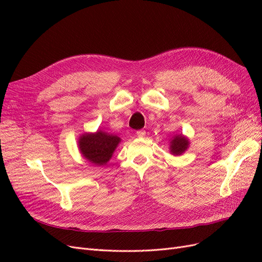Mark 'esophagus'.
<instances>
[{
    "mask_svg": "<svg viewBox=\"0 0 262 262\" xmlns=\"http://www.w3.org/2000/svg\"><path fill=\"white\" fill-rule=\"evenodd\" d=\"M145 134H146L145 130H139V131L137 132V136H138L139 138H144Z\"/></svg>",
    "mask_w": 262,
    "mask_h": 262,
    "instance_id": "34e87169",
    "label": "esophagus"
}]
</instances>
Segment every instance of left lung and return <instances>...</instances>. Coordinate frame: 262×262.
Returning <instances> with one entry per match:
<instances>
[{
	"mask_svg": "<svg viewBox=\"0 0 262 262\" xmlns=\"http://www.w3.org/2000/svg\"><path fill=\"white\" fill-rule=\"evenodd\" d=\"M190 145L189 139L184 134H176L170 140L169 152L173 156H179L184 154Z\"/></svg>",
	"mask_w": 262,
	"mask_h": 262,
	"instance_id": "1",
	"label": "left lung"
}]
</instances>
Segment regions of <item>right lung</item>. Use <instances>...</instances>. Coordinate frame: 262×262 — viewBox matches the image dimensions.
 <instances>
[{"label":"right lung","mask_w":262,"mask_h":262,"mask_svg":"<svg viewBox=\"0 0 262 262\" xmlns=\"http://www.w3.org/2000/svg\"><path fill=\"white\" fill-rule=\"evenodd\" d=\"M121 139L102 130L85 132L77 141L80 153L87 162L96 166H105L113 157Z\"/></svg>","instance_id":"obj_1"}]
</instances>
